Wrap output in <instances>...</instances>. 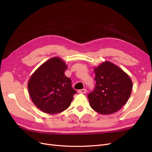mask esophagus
<instances>
[{
	"instance_id": "34e87169",
	"label": "esophagus",
	"mask_w": 152,
	"mask_h": 152,
	"mask_svg": "<svg viewBox=\"0 0 152 152\" xmlns=\"http://www.w3.org/2000/svg\"><path fill=\"white\" fill-rule=\"evenodd\" d=\"M79 93H82V94H85V93H87V90L86 89H80V90H79Z\"/></svg>"
}]
</instances>
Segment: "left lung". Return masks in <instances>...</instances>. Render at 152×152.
I'll return each instance as SVG.
<instances>
[{"mask_svg": "<svg viewBox=\"0 0 152 152\" xmlns=\"http://www.w3.org/2000/svg\"><path fill=\"white\" fill-rule=\"evenodd\" d=\"M94 70L95 88L87 96L91 107L103 115L118 112L131 96L132 82L130 77L121 68L107 61Z\"/></svg>", "mask_w": 152, "mask_h": 152, "instance_id": "8db88e82", "label": "left lung"}]
</instances>
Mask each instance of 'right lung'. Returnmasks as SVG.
I'll list each match as a JSON object with an SVG mask.
<instances>
[{"label": "right lung", "instance_id": "obj_1", "mask_svg": "<svg viewBox=\"0 0 152 152\" xmlns=\"http://www.w3.org/2000/svg\"><path fill=\"white\" fill-rule=\"evenodd\" d=\"M67 66L63 59L54 57L41 65L31 75L28 89L32 102L49 114L61 113L67 109L76 91L70 78L65 76Z\"/></svg>", "mask_w": 152, "mask_h": 152}]
</instances>
